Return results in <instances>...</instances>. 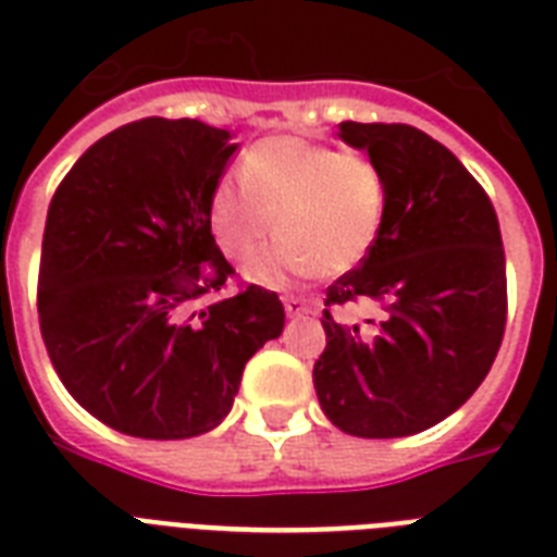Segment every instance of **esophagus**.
<instances>
[{"instance_id":"1","label":"esophagus","mask_w":557,"mask_h":557,"mask_svg":"<svg viewBox=\"0 0 557 557\" xmlns=\"http://www.w3.org/2000/svg\"><path fill=\"white\" fill-rule=\"evenodd\" d=\"M283 306H286L288 318H304V314H312V304H309L306 297L292 295V297H286V300H283Z\"/></svg>"}]
</instances>
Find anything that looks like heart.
<instances>
[{
	"mask_svg": "<svg viewBox=\"0 0 557 557\" xmlns=\"http://www.w3.org/2000/svg\"><path fill=\"white\" fill-rule=\"evenodd\" d=\"M387 210V182L361 152L280 135L243 159L239 178H222L208 201L210 231L243 260L274 231L271 251L248 262L257 280L283 274H341L364 260Z\"/></svg>",
	"mask_w": 557,
	"mask_h": 557,
	"instance_id": "obj_1",
	"label": "heart"
}]
</instances>
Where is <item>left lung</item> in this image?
I'll return each mask as SVG.
<instances>
[{
	"label": "left lung",
	"instance_id": "1",
	"mask_svg": "<svg viewBox=\"0 0 557 557\" xmlns=\"http://www.w3.org/2000/svg\"><path fill=\"white\" fill-rule=\"evenodd\" d=\"M338 135L381 168L387 210L361 265L326 288L314 389L344 433L410 436L466 405L497 358L500 222L462 161L422 129L344 121ZM352 302L375 305L380 318L349 322Z\"/></svg>",
	"mask_w": 557,
	"mask_h": 557
}]
</instances>
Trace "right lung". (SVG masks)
<instances>
[{
	"instance_id": "right-lung-1",
	"label": "right lung",
	"mask_w": 557,
	"mask_h": 557,
	"mask_svg": "<svg viewBox=\"0 0 557 557\" xmlns=\"http://www.w3.org/2000/svg\"><path fill=\"white\" fill-rule=\"evenodd\" d=\"M236 152L227 129L144 117L83 152L48 205L39 332L57 375L95 419L141 440H190L234 405L248 358L280 338L274 292L234 277L208 201Z\"/></svg>"
}]
</instances>
